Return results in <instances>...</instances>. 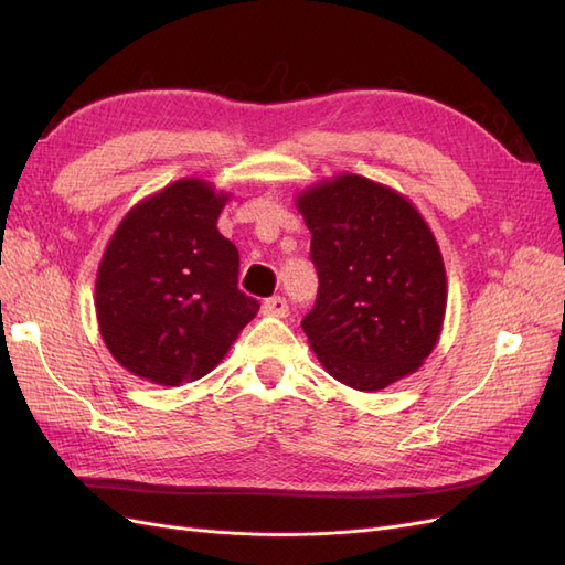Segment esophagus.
I'll use <instances>...</instances> for the list:
<instances>
[{
    "mask_svg": "<svg viewBox=\"0 0 565 565\" xmlns=\"http://www.w3.org/2000/svg\"><path fill=\"white\" fill-rule=\"evenodd\" d=\"M264 316H273V318H285L287 316V311H289V306H287V301L282 299V297H270V299H266L264 301Z\"/></svg>",
    "mask_w": 565,
    "mask_h": 565,
    "instance_id": "obj_1",
    "label": "esophagus"
}]
</instances>
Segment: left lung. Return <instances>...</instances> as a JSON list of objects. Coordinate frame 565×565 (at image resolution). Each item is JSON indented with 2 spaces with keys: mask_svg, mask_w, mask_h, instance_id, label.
Masks as SVG:
<instances>
[{
  "mask_svg": "<svg viewBox=\"0 0 565 565\" xmlns=\"http://www.w3.org/2000/svg\"><path fill=\"white\" fill-rule=\"evenodd\" d=\"M295 204L320 280L301 320L320 365L367 393L417 372L448 306L446 264L419 210L396 188L349 172L303 188Z\"/></svg>",
  "mask_w": 565,
  "mask_h": 565,
  "instance_id": "left-lung-1",
  "label": "left lung"
}]
</instances>
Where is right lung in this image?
Returning a JSON list of instances; mask_svg holds the SVG:
<instances>
[{"label":"right lung","instance_id":"add662e5","mask_svg":"<svg viewBox=\"0 0 565 565\" xmlns=\"http://www.w3.org/2000/svg\"><path fill=\"white\" fill-rule=\"evenodd\" d=\"M231 193L185 177L136 202L96 273V318L136 377L181 386L210 374L259 311L237 289L241 256L216 221Z\"/></svg>","mask_w":565,"mask_h":565}]
</instances>
